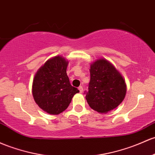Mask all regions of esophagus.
Segmentation results:
<instances>
[{
	"mask_svg": "<svg viewBox=\"0 0 155 155\" xmlns=\"http://www.w3.org/2000/svg\"><path fill=\"white\" fill-rule=\"evenodd\" d=\"M79 90L80 91V93H82L83 92V87L82 86H79Z\"/></svg>",
	"mask_w": 155,
	"mask_h": 155,
	"instance_id": "obj_1",
	"label": "esophagus"
}]
</instances>
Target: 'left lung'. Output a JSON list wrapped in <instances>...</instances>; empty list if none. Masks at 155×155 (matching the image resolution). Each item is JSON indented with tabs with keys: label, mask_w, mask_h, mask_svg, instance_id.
<instances>
[{
	"label": "left lung",
	"mask_w": 155,
	"mask_h": 155,
	"mask_svg": "<svg viewBox=\"0 0 155 155\" xmlns=\"http://www.w3.org/2000/svg\"><path fill=\"white\" fill-rule=\"evenodd\" d=\"M90 72L87 101L93 110L107 113L124 99L127 93L124 79L115 66L104 58L92 62Z\"/></svg>",
	"instance_id": "left-lung-1"
}]
</instances>
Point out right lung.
<instances>
[{"label": "right lung", "mask_w": 155, "mask_h": 155, "mask_svg": "<svg viewBox=\"0 0 155 155\" xmlns=\"http://www.w3.org/2000/svg\"><path fill=\"white\" fill-rule=\"evenodd\" d=\"M68 61L62 56L48 59L35 74L32 95L42 110L59 115L69 106L72 98L79 91L71 84L67 70Z\"/></svg>", "instance_id": "right-lung-1"}]
</instances>
